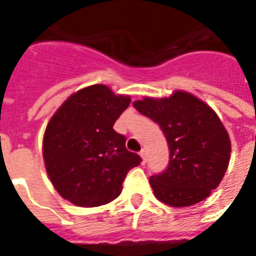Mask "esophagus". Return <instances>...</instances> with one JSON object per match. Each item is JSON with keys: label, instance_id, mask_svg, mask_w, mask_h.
<instances>
[{"label": "esophagus", "instance_id": "obj_1", "mask_svg": "<svg viewBox=\"0 0 256 256\" xmlns=\"http://www.w3.org/2000/svg\"><path fill=\"white\" fill-rule=\"evenodd\" d=\"M140 156L142 158V164H146V152L144 150H140Z\"/></svg>", "mask_w": 256, "mask_h": 256}]
</instances>
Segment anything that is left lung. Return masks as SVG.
<instances>
[{
	"mask_svg": "<svg viewBox=\"0 0 256 256\" xmlns=\"http://www.w3.org/2000/svg\"><path fill=\"white\" fill-rule=\"evenodd\" d=\"M160 124L170 148V162L150 186L160 202L188 207L210 196L228 168L231 140L216 112L198 96L175 90L170 96L132 102Z\"/></svg>",
	"mask_w": 256,
	"mask_h": 256,
	"instance_id": "8db88e82",
	"label": "left lung"
}]
</instances>
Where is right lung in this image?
Instances as JSON below:
<instances>
[{
  "label": "right lung",
  "instance_id": "add662e5",
  "mask_svg": "<svg viewBox=\"0 0 256 256\" xmlns=\"http://www.w3.org/2000/svg\"><path fill=\"white\" fill-rule=\"evenodd\" d=\"M130 102L128 96L98 84L73 92L50 118L42 154L62 198L76 206L96 207L120 196L128 170L142 160L112 128Z\"/></svg>",
  "mask_w": 256,
  "mask_h": 256
}]
</instances>
